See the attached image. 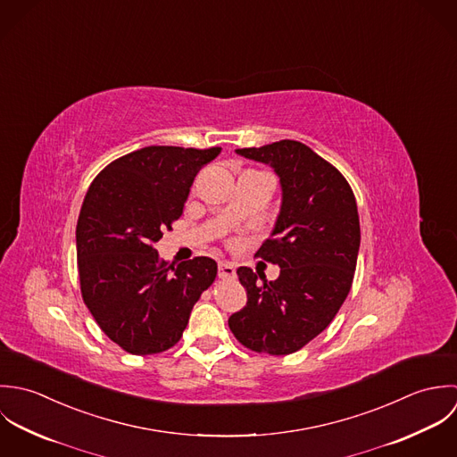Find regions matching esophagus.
Listing matches in <instances>:
<instances>
[{"label": "esophagus", "instance_id": "1", "mask_svg": "<svg viewBox=\"0 0 457 457\" xmlns=\"http://www.w3.org/2000/svg\"><path fill=\"white\" fill-rule=\"evenodd\" d=\"M219 277L220 278H235L237 277V267L229 262H222L219 265Z\"/></svg>", "mask_w": 457, "mask_h": 457}]
</instances>
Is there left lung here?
<instances>
[{"mask_svg": "<svg viewBox=\"0 0 457 457\" xmlns=\"http://www.w3.org/2000/svg\"><path fill=\"white\" fill-rule=\"evenodd\" d=\"M238 155L274 168L282 203L256 256L280 267L275 280L237 270L247 305L228 323L249 350L289 355L321 334L346 300L361 247V222L346 179L309 146L282 139Z\"/></svg>", "mask_w": 457, "mask_h": 457, "instance_id": "left-lung-1", "label": "left lung"}]
</instances>
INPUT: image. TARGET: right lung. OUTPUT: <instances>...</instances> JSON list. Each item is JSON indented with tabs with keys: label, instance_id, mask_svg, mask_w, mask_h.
Listing matches in <instances>:
<instances>
[{
	"label": "right lung",
	"instance_id": "1",
	"mask_svg": "<svg viewBox=\"0 0 457 457\" xmlns=\"http://www.w3.org/2000/svg\"><path fill=\"white\" fill-rule=\"evenodd\" d=\"M219 154V146H146L112 161L85 195L76 228L83 300L127 353L175 346L194 303L215 280L212 258L175 267L154 244L180 219L195 175Z\"/></svg>",
	"mask_w": 457,
	"mask_h": 457
}]
</instances>
